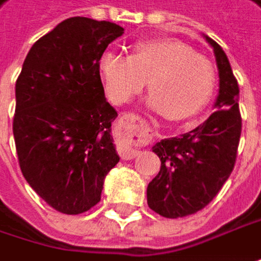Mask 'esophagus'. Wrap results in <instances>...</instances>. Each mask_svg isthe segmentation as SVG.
<instances>
[{"mask_svg":"<svg viewBox=\"0 0 261 261\" xmlns=\"http://www.w3.org/2000/svg\"><path fill=\"white\" fill-rule=\"evenodd\" d=\"M116 132L119 138L123 141L122 145V155L123 159H134L138 154V144H147L151 139V130L144 123L141 117L135 114H123L116 126Z\"/></svg>","mask_w":261,"mask_h":261,"instance_id":"1","label":"esophagus"}]
</instances>
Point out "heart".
Wrapping results in <instances>:
<instances>
[{
  "label": "heart",
  "mask_w": 261,
  "mask_h": 261,
  "mask_svg": "<svg viewBox=\"0 0 261 261\" xmlns=\"http://www.w3.org/2000/svg\"><path fill=\"white\" fill-rule=\"evenodd\" d=\"M98 70L114 104L132 99L148 79L147 106L173 122L201 113L215 94L213 64L187 44L169 38L138 41L132 56L107 49L98 59Z\"/></svg>",
  "instance_id": "1"
}]
</instances>
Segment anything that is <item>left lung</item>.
I'll list each match as a JSON object with an SVG mask.
<instances>
[{"label": "left lung", "mask_w": 261, "mask_h": 261, "mask_svg": "<svg viewBox=\"0 0 261 261\" xmlns=\"http://www.w3.org/2000/svg\"><path fill=\"white\" fill-rule=\"evenodd\" d=\"M204 38L213 48L219 70L216 111L194 130L162 139L152 147L162 167L148 184L147 201L151 210L167 219L204 208L228 180L237 160L242 126L240 88L222 46Z\"/></svg>", "instance_id": "1"}]
</instances>
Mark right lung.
Returning <instances> with one entry per match:
<instances>
[{
  "instance_id": "obj_1",
  "label": "right lung",
  "mask_w": 261,
  "mask_h": 261,
  "mask_svg": "<svg viewBox=\"0 0 261 261\" xmlns=\"http://www.w3.org/2000/svg\"><path fill=\"white\" fill-rule=\"evenodd\" d=\"M124 29L111 21L70 17L39 38L16 82L13 134L21 173L33 191L64 215L101 200L104 179L119 163L98 59Z\"/></svg>"
}]
</instances>
